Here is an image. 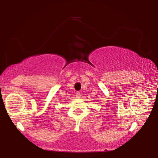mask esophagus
I'll list each match as a JSON object with an SVG mask.
<instances>
[{
  "label": "esophagus",
  "mask_w": 158,
  "mask_h": 158,
  "mask_svg": "<svg viewBox=\"0 0 158 158\" xmlns=\"http://www.w3.org/2000/svg\"><path fill=\"white\" fill-rule=\"evenodd\" d=\"M81 94L80 92H77L76 93V97L77 98H81Z\"/></svg>",
  "instance_id": "1"
}]
</instances>
